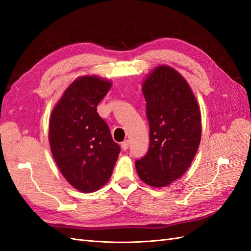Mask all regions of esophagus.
I'll list each match as a JSON object with an SVG mask.
<instances>
[{"label": "esophagus", "instance_id": "obj_1", "mask_svg": "<svg viewBox=\"0 0 251 251\" xmlns=\"http://www.w3.org/2000/svg\"><path fill=\"white\" fill-rule=\"evenodd\" d=\"M121 148H123L124 151H126L128 149V140H125L121 143Z\"/></svg>", "mask_w": 251, "mask_h": 251}]
</instances>
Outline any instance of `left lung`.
Listing matches in <instances>:
<instances>
[{
    "instance_id": "1",
    "label": "left lung",
    "mask_w": 251,
    "mask_h": 251,
    "mask_svg": "<svg viewBox=\"0 0 251 251\" xmlns=\"http://www.w3.org/2000/svg\"><path fill=\"white\" fill-rule=\"evenodd\" d=\"M150 125V148L135 161L140 179L163 187L191 165L201 140V115L191 88L181 75L160 66L143 83Z\"/></svg>"
}]
</instances>
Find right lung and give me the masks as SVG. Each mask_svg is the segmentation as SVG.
<instances>
[{
	"instance_id": "right-lung-1",
	"label": "right lung",
	"mask_w": 251,
	"mask_h": 251,
	"mask_svg": "<svg viewBox=\"0 0 251 251\" xmlns=\"http://www.w3.org/2000/svg\"><path fill=\"white\" fill-rule=\"evenodd\" d=\"M111 82L96 76L74 80L51 114L49 139L53 158L69 183L92 193L109 181L120 147L112 139L97 105Z\"/></svg>"
}]
</instances>
